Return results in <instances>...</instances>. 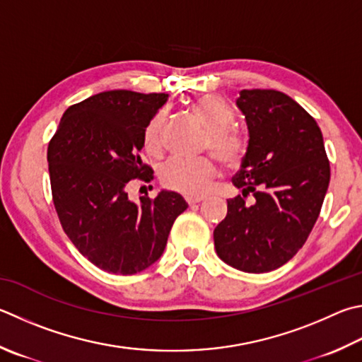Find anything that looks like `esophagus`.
Returning a JSON list of instances; mask_svg holds the SVG:
<instances>
[{
    "mask_svg": "<svg viewBox=\"0 0 362 362\" xmlns=\"http://www.w3.org/2000/svg\"><path fill=\"white\" fill-rule=\"evenodd\" d=\"M202 201H204V198H187L188 206H194V204H199Z\"/></svg>",
    "mask_w": 362,
    "mask_h": 362,
    "instance_id": "34e87169",
    "label": "esophagus"
}]
</instances>
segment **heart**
I'll return each mask as SVG.
<instances>
[{"mask_svg": "<svg viewBox=\"0 0 362 362\" xmlns=\"http://www.w3.org/2000/svg\"><path fill=\"white\" fill-rule=\"evenodd\" d=\"M196 118L206 127L204 150H210L225 169H238L248 153V141L244 134L231 128L233 114L218 96L202 95L192 104ZM166 115L158 112L144 131V147L150 155L163 150V129ZM216 166L212 158H170L160 168V180L164 188L187 196H201L215 180Z\"/></svg>", "mask_w": 362, "mask_h": 362, "instance_id": "obj_1", "label": "heart"}]
</instances>
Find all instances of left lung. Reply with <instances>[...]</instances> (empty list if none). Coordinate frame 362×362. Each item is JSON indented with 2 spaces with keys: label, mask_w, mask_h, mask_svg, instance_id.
Returning a JSON list of instances; mask_svg holds the SVG:
<instances>
[{
  "label": "left lung",
  "mask_w": 362,
  "mask_h": 362,
  "mask_svg": "<svg viewBox=\"0 0 362 362\" xmlns=\"http://www.w3.org/2000/svg\"><path fill=\"white\" fill-rule=\"evenodd\" d=\"M238 107L248 127V153L233 177L214 231L216 255L244 272H271L305 244L329 187L331 168L315 118L277 90H242ZM250 201L247 202L246 198Z\"/></svg>",
  "instance_id": "1"
}]
</instances>
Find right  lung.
Returning a JSON list of instances; mask_svg holds the SVG:
<instances>
[{
	"label": "right lung",
	"mask_w": 362,
	"mask_h": 362,
	"mask_svg": "<svg viewBox=\"0 0 362 362\" xmlns=\"http://www.w3.org/2000/svg\"><path fill=\"white\" fill-rule=\"evenodd\" d=\"M168 100L166 93L103 91L72 104L49 142L52 199L74 247L103 271L137 274L166 247L174 221L188 206L161 192L136 204L128 187L153 180L141 160L144 131Z\"/></svg>",
	"instance_id": "right-lung-1"
}]
</instances>
